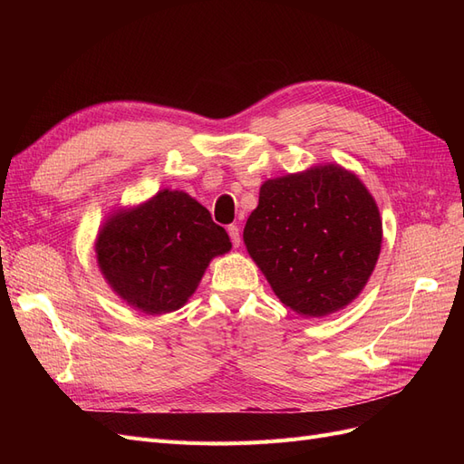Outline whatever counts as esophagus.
Segmentation results:
<instances>
[{
	"mask_svg": "<svg viewBox=\"0 0 464 464\" xmlns=\"http://www.w3.org/2000/svg\"><path fill=\"white\" fill-rule=\"evenodd\" d=\"M228 234H230V240H232V244H234V247H240V244H242L240 228H237L236 224H230V227H228Z\"/></svg>",
	"mask_w": 464,
	"mask_h": 464,
	"instance_id": "esophagus-1",
	"label": "esophagus"
}]
</instances>
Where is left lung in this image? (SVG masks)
Instances as JSON below:
<instances>
[{
    "instance_id": "1",
    "label": "left lung",
    "mask_w": 464,
    "mask_h": 464,
    "mask_svg": "<svg viewBox=\"0 0 464 464\" xmlns=\"http://www.w3.org/2000/svg\"><path fill=\"white\" fill-rule=\"evenodd\" d=\"M244 242L280 302L321 317L366 286L382 249V218L362 181L327 164L265 181Z\"/></svg>"
}]
</instances>
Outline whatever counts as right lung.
Instances as JSON below:
<instances>
[{"label": "right lung", "mask_w": 464, "mask_h": 464, "mask_svg": "<svg viewBox=\"0 0 464 464\" xmlns=\"http://www.w3.org/2000/svg\"><path fill=\"white\" fill-rule=\"evenodd\" d=\"M232 247L208 210L184 191H159L116 213L96 240L98 266L120 298L145 314L184 305L215 256Z\"/></svg>", "instance_id": "obj_1"}]
</instances>
